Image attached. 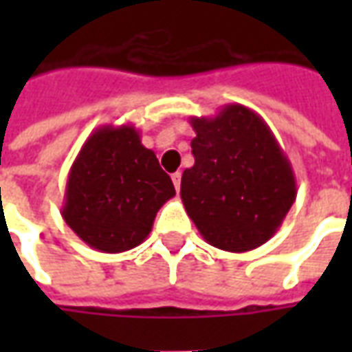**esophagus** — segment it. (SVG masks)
<instances>
[{
  "instance_id": "34e87169",
  "label": "esophagus",
  "mask_w": 352,
  "mask_h": 352,
  "mask_svg": "<svg viewBox=\"0 0 352 352\" xmlns=\"http://www.w3.org/2000/svg\"><path fill=\"white\" fill-rule=\"evenodd\" d=\"M171 181H173V184H175V190L177 192L181 190V173H179V171L171 175Z\"/></svg>"
}]
</instances>
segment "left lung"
I'll list each match as a JSON object with an SVG mask.
<instances>
[{
	"instance_id": "left-lung-1",
	"label": "left lung",
	"mask_w": 352,
	"mask_h": 352,
	"mask_svg": "<svg viewBox=\"0 0 352 352\" xmlns=\"http://www.w3.org/2000/svg\"><path fill=\"white\" fill-rule=\"evenodd\" d=\"M194 166L183 171L184 209L207 243L228 252L264 245L296 199L287 154L252 109L232 103L219 115L192 116Z\"/></svg>"
}]
</instances>
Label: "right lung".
<instances>
[{"instance_id":"add662e5","label":"right lung","mask_w":352,"mask_h":352,"mask_svg":"<svg viewBox=\"0 0 352 352\" xmlns=\"http://www.w3.org/2000/svg\"><path fill=\"white\" fill-rule=\"evenodd\" d=\"M173 196L171 179L131 124L101 126L69 169L62 217L96 251L124 252L145 241Z\"/></svg>"}]
</instances>
